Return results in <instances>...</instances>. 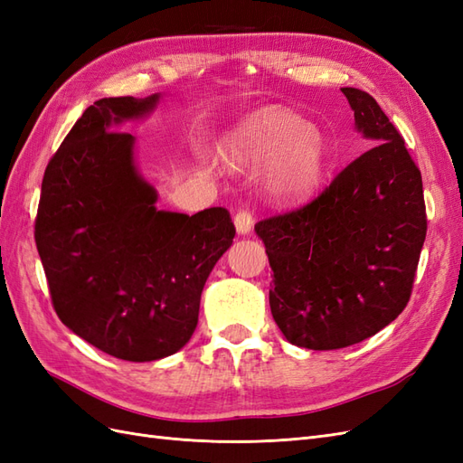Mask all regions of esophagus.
Instances as JSON below:
<instances>
[{"instance_id": "esophagus-1", "label": "esophagus", "mask_w": 463, "mask_h": 463, "mask_svg": "<svg viewBox=\"0 0 463 463\" xmlns=\"http://www.w3.org/2000/svg\"><path fill=\"white\" fill-rule=\"evenodd\" d=\"M233 222H235V228H237V233H249L250 230H253V223H255V216L253 213H250L249 208H241L237 210L235 216H233Z\"/></svg>"}]
</instances>
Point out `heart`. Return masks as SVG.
<instances>
[{
  "instance_id": "b5f03b06",
  "label": "heart",
  "mask_w": 463,
  "mask_h": 463,
  "mask_svg": "<svg viewBox=\"0 0 463 463\" xmlns=\"http://www.w3.org/2000/svg\"><path fill=\"white\" fill-rule=\"evenodd\" d=\"M232 158L260 167L272 162L269 189L282 199L309 193L322 174L320 137L303 118L284 109H266L250 118L230 145Z\"/></svg>"
}]
</instances>
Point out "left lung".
<instances>
[{
  "mask_svg": "<svg viewBox=\"0 0 463 463\" xmlns=\"http://www.w3.org/2000/svg\"><path fill=\"white\" fill-rule=\"evenodd\" d=\"M374 143L318 197L260 220L270 311L293 345L340 349L371 338L408 305L427 235L421 172L398 129L359 89H342Z\"/></svg>",
  "mask_w": 463,
  "mask_h": 463,
  "instance_id": "obj_1",
  "label": "left lung"
}]
</instances>
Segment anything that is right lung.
I'll return each mask as SVG.
<instances>
[{
  "label": "right lung",
  "mask_w": 463,
  "mask_h": 463,
  "mask_svg": "<svg viewBox=\"0 0 463 463\" xmlns=\"http://www.w3.org/2000/svg\"><path fill=\"white\" fill-rule=\"evenodd\" d=\"M156 102L152 94L89 106L46 165L34 222L60 320L100 352L135 363L189 342L206 278L235 237L226 208L187 216L154 206L156 191L133 162V135L114 129Z\"/></svg>",
  "instance_id": "obj_1"
}]
</instances>
